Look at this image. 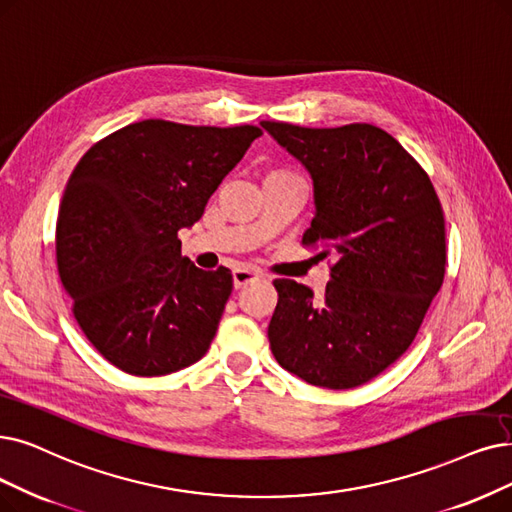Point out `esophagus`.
<instances>
[{
	"label": "esophagus",
	"mask_w": 512,
	"mask_h": 512,
	"mask_svg": "<svg viewBox=\"0 0 512 512\" xmlns=\"http://www.w3.org/2000/svg\"><path fill=\"white\" fill-rule=\"evenodd\" d=\"M260 277H262V273L256 271V269H252V267H237V269L233 271V285L239 290V288H245V285L256 281V279H260Z\"/></svg>",
	"instance_id": "34e87169"
}]
</instances>
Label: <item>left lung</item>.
<instances>
[{
    "instance_id": "left-lung-1",
    "label": "left lung",
    "mask_w": 512,
    "mask_h": 512,
    "mask_svg": "<svg viewBox=\"0 0 512 512\" xmlns=\"http://www.w3.org/2000/svg\"><path fill=\"white\" fill-rule=\"evenodd\" d=\"M313 180L304 243L336 262L323 298L275 279L269 342L304 382L355 388L414 342L445 273V220L431 178L399 142L370 124L300 128L260 121Z\"/></svg>"
}]
</instances>
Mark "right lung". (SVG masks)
<instances>
[{
    "mask_svg": "<svg viewBox=\"0 0 512 512\" xmlns=\"http://www.w3.org/2000/svg\"><path fill=\"white\" fill-rule=\"evenodd\" d=\"M256 126L136 121L79 159L60 201L56 260L96 351L132 376H166L208 353L233 290L229 269L180 254Z\"/></svg>",
    "mask_w": 512,
    "mask_h": 512,
    "instance_id": "add662e5",
    "label": "right lung"
}]
</instances>
